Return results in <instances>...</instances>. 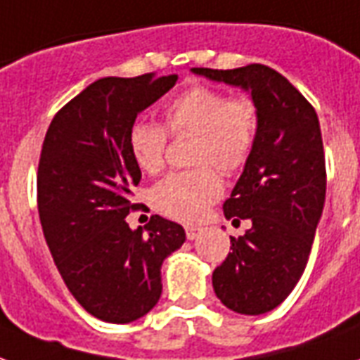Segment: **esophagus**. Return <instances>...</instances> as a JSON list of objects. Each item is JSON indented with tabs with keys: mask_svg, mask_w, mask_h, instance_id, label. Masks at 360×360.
<instances>
[{
	"mask_svg": "<svg viewBox=\"0 0 360 360\" xmlns=\"http://www.w3.org/2000/svg\"><path fill=\"white\" fill-rule=\"evenodd\" d=\"M202 234L200 227H187V238L188 240H194V238H198Z\"/></svg>",
	"mask_w": 360,
	"mask_h": 360,
	"instance_id": "obj_1",
	"label": "esophagus"
}]
</instances>
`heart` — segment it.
Instances as JSON below:
<instances>
[{
	"label": "heart",
	"instance_id": "heart-1",
	"mask_svg": "<svg viewBox=\"0 0 360 360\" xmlns=\"http://www.w3.org/2000/svg\"><path fill=\"white\" fill-rule=\"evenodd\" d=\"M167 131L194 133L193 164L187 172H173L154 185L150 202L160 214L193 223L206 214L223 193V173L238 172L254 150L257 110L246 97H229L219 89L194 85L164 106ZM167 133L150 120H135L127 131L133 162L146 173L164 166Z\"/></svg>",
	"mask_w": 360,
	"mask_h": 360
}]
</instances>
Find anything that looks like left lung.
<instances>
[{
    "label": "left lung",
    "instance_id": "obj_1",
    "mask_svg": "<svg viewBox=\"0 0 360 360\" xmlns=\"http://www.w3.org/2000/svg\"><path fill=\"white\" fill-rule=\"evenodd\" d=\"M191 72L240 87L257 110L254 150L223 204L227 219H250L252 227L244 236H231L233 252L212 282L225 307L263 315L278 307L302 278L321 221L326 196L321 124L307 98L269 66Z\"/></svg>",
    "mask_w": 360,
    "mask_h": 360
}]
</instances>
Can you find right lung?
<instances>
[{
	"label": "right lung",
	"instance_id": "add662e5",
	"mask_svg": "<svg viewBox=\"0 0 360 360\" xmlns=\"http://www.w3.org/2000/svg\"><path fill=\"white\" fill-rule=\"evenodd\" d=\"M177 74L101 78L53 118L38 167V210L53 262L76 302L105 322L145 316L162 294L160 269L185 242V229L153 215L127 225L141 181L127 131L166 95Z\"/></svg>",
	"mask_w": 360,
	"mask_h": 360
}]
</instances>
